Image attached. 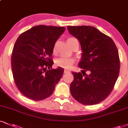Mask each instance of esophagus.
<instances>
[{"instance_id":"34e87169","label":"esophagus","mask_w":128,"mask_h":128,"mask_svg":"<svg viewBox=\"0 0 128 128\" xmlns=\"http://www.w3.org/2000/svg\"><path fill=\"white\" fill-rule=\"evenodd\" d=\"M70 71H69V70H67V69H64V74H68V73H69Z\"/></svg>"}]
</instances>
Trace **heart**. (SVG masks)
<instances>
[{"label": "heart", "mask_w": 128, "mask_h": 128, "mask_svg": "<svg viewBox=\"0 0 128 128\" xmlns=\"http://www.w3.org/2000/svg\"><path fill=\"white\" fill-rule=\"evenodd\" d=\"M74 40H76V38L73 37L69 38L67 40L68 44L69 45L70 42ZM74 62H75V59L73 58H69L67 56H62L56 59V64L58 66L63 68L69 69L72 66Z\"/></svg>", "instance_id": "obj_1"}]
</instances>
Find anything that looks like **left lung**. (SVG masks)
I'll list each match as a JSON object with an SVG mask.
<instances>
[{"label": "left lung", "mask_w": 128, "mask_h": 128, "mask_svg": "<svg viewBox=\"0 0 128 128\" xmlns=\"http://www.w3.org/2000/svg\"><path fill=\"white\" fill-rule=\"evenodd\" d=\"M68 30L79 40L82 51L78 64L82 70L72 72L70 93L82 104L99 103L109 95L119 76L117 47L111 38L94 26H68Z\"/></svg>", "instance_id": "obj_1"}]
</instances>
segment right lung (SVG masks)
Listing matches in <instances>:
<instances>
[{
	"mask_svg": "<svg viewBox=\"0 0 128 128\" xmlns=\"http://www.w3.org/2000/svg\"><path fill=\"white\" fill-rule=\"evenodd\" d=\"M64 31L62 26L40 25L22 33L16 41L12 74L18 90L28 98L39 101L50 97L62 77L64 69H52L51 57L55 42Z\"/></svg>",
	"mask_w": 128,
	"mask_h": 128,
	"instance_id": "right-lung-1",
	"label": "right lung"
}]
</instances>
